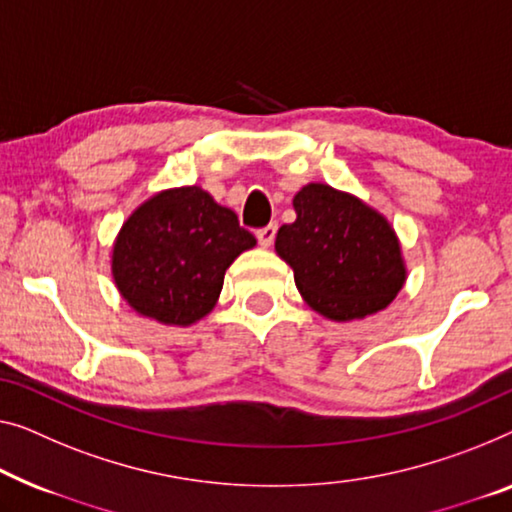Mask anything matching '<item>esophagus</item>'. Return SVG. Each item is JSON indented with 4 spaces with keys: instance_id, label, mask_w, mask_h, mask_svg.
Segmentation results:
<instances>
[{
    "instance_id": "obj_1",
    "label": "esophagus",
    "mask_w": 512,
    "mask_h": 512,
    "mask_svg": "<svg viewBox=\"0 0 512 512\" xmlns=\"http://www.w3.org/2000/svg\"><path fill=\"white\" fill-rule=\"evenodd\" d=\"M276 230L278 227L276 225H266V227H262V230H257V241H259V246L262 248H269L271 243H273V239H276Z\"/></svg>"
}]
</instances>
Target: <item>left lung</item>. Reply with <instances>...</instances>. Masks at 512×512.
<instances>
[{
    "instance_id": "obj_1",
    "label": "left lung",
    "mask_w": 512,
    "mask_h": 512,
    "mask_svg": "<svg viewBox=\"0 0 512 512\" xmlns=\"http://www.w3.org/2000/svg\"><path fill=\"white\" fill-rule=\"evenodd\" d=\"M292 204L296 220L278 230L276 253L292 266L305 303L333 322L384 310L407 280L393 225L326 183L303 186Z\"/></svg>"
}]
</instances>
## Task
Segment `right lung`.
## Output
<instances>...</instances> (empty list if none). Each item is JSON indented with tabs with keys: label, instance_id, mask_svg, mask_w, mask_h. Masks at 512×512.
Returning a JSON list of instances; mask_svg holds the SVG:
<instances>
[{
	"label": "right lung",
	"instance_id": "1",
	"mask_svg": "<svg viewBox=\"0 0 512 512\" xmlns=\"http://www.w3.org/2000/svg\"><path fill=\"white\" fill-rule=\"evenodd\" d=\"M255 236L200 186L160 190L137 207L112 246V278L137 315L165 326L200 322L225 271Z\"/></svg>",
	"mask_w": 512,
	"mask_h": 512
}]
</instances>
